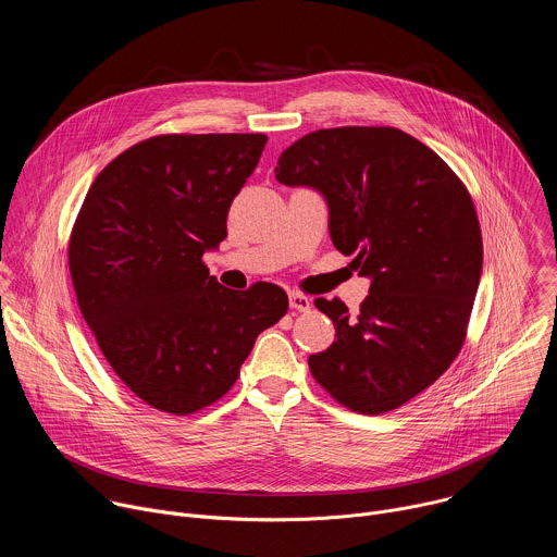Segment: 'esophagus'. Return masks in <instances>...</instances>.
Masks as SVG:
<instances>
[{
    "label": "esophagus",
    "instance_id": "obj_1",
    "mask_svg": "<svg viewBox=\"0 0 557 557\" xmlns=\"http://www.w3.org/2000/svg\"><path fill=\"white\" fill-rule=\"evenodd\" d=\"M288 304H290L293 310H299V312H306V310H310V306H312L310 297H306V295H301V293H297V290H293V293L288 295Z\"/></svg>",
    "mask_w": 557,
    "mask_h": 557
}]
</instances>
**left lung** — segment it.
I'll use <instances>...</instances> for the list:
<instances>
[{"label": "left lung", "mask_w": 557, "mask_h": 557, "mask_svg": "<svg viewBox=\"0 0 557 557\" xmlns=\"http://www.w3.org/2000/svg\"><path fill=\"white\" fill-rule=\"evenodd\" d=\"M275 178L329 205L333 245L370 290L359 314L314 299L335 324L310 355L317 383L359 414L414 399L456 359L483 273L473 202L441 158L394 127L317 129L282 151Z\"/></svg>", "instance_id": "8db88e82"}]
</instances>
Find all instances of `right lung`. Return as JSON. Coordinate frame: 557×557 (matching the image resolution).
Listing matches in <instances>:
<instances>
[{"label": "right lung", "mask_w": 557, "mask_h": 557, "mask_svg": "<svg viewBox=\"0 0 557 557\" xmlns=\"http://www.w3.org/2000/svg\"><path fill=\"white\" fill-rule=\"evenodd\" d=\"M264 134H168L97 176L70 237V275L101 352L147 406L189 414L235 383L288 310L269 282L224 288L202 264L253 174Z\"/></svg>", "instance_id": "add662e5"}]
</instances>
